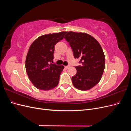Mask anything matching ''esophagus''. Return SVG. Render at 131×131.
Masks as SVG:
<instances>
[{
	"instance_id": "34e87169",
	"label": "esophagus",
	"mask_w": 131,
	"mask_h": 131,
	"mask_svg": "<svg viewBox=\"0 0 131 131\" xmlns=\"http://www.w3.org/2000/svg\"><path fill=\"white\" fill-rule=\"evenodd\" d=\"M70 67V66H65V68H66V69H68V68H69V67Z\"/></svg>"
}]
</instances>
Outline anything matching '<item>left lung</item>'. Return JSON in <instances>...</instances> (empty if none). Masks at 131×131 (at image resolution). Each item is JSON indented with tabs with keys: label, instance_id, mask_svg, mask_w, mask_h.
I'll return each mask as SVG.
<instances>
[{
	"label": "left lung",
	"instance_id": "obj_1",
	"mask_svg": "<svg viewBox=\"0 0 131 131\" xmlns=\"http://www.w3.org/2000/svg\"><path fill=\"white\" fill-rule=\"evenodd\" d=\"M64 38L72 47L75 58H80L81 66L72 78L74 86L82 91L89 90L100 81L105 68V56L96 39L86 33L67 31Z\"/></svg>",
	"mask_w": 131,
	"mask_h": 131
}]
</instances>
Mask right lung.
<instances>
[{
  "instance_id": "obj_1",
  "label": "right lung",
  "mask_w": 131,
  "mask_h": 131,
  "mask_svg": "<svg viewBox=\"0 0 131 131\" xmlns=\"http://www.w3.org/2000/svg\"><path fill=\"white\" fill-rule=\"evenodd\" d=\"M66 31L41 35L30 46L26 59V70L29 80L39 90H52L58 85L63 66L50 63L54 58V46Z\"/></svg>"
}]
</instances>
